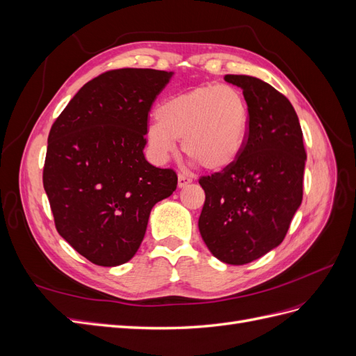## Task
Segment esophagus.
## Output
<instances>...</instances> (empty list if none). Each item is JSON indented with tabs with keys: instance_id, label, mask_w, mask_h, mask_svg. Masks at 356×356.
Instances as JSON below:
<instances>
[{
	"instance_id": "obj_1",
	"label": "esophagus",
	"mask_w": 356,
	"mask_h": 356,
	"mask_svg": "<svg viewBox=\"0 0 356 356\" xmlns=\"http://www.w3.org/2000/svg\"><path fill=\"white\" fill-rule=\"evenodd\" d=\"M191 181H193L191 177H188V175H186V174H179V175H178V186H179V187L188 186Z\"/></svg>"
}]
</instances>
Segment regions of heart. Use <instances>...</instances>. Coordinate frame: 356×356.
Wrapping results in <instances>:
<instances>
[{"instance_id": "heart-1", "label": "heart", "mask_w": 356, "mask_h": 356, "mask_svg": "<svg viewBox=\"0 0 356 356\" xmlns=\"http://www.w3.org/2000/svg\"><path fill=\"white\" fill-rule=\"evenodd\" d=\"M147 139L154 156L166 160L182 139V152L211 172L239 159L250 123L243 93L229 84H202L169 96L159 105Z\"/></svg>"}]
</instances>
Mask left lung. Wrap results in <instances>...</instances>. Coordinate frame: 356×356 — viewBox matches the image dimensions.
I'll list each match as a JSON object with an SVG mask.
<instances>
[{"label": "left lung", "instance_id": "8db88e82", "mask_svg": "<svg viewBox=\"0 0 356 356\" xmlns=\"http://www.w3.org/2000/svg\"><path fill=\"white\" fill-rule=\"evenodd\" d=\"M250 108L239 159L199 178L204 203L199 217L203 242L213 257L241 266L284 241L303 199L306 149L298 117L285 96L250 75L227 74Z\"/></svg>", "mask_w": 356, "mask_h": 356}]
</instances>
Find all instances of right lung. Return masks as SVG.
Returning a JSON list of instances; mask_svg holds the SVG:
<instances>
[{
	"label": "right lung",
	"mask_w": 356,
	"mask_h": 356,
	"mask_svg": "<svg viewBox=\"0 0 356 356\" xmlns=\"http://www.w3.org/2000/svg\"><path fill=\"white\" fill-rule=\"evenodd\" d=\"M172 72L106 71L86 83L53 123L42 186L58 233L89 261L136 254L153 207L175 191L174 169L144 156L148 113Z\"/></svg>",
	"instance_id": "1"
}]
</instances>
